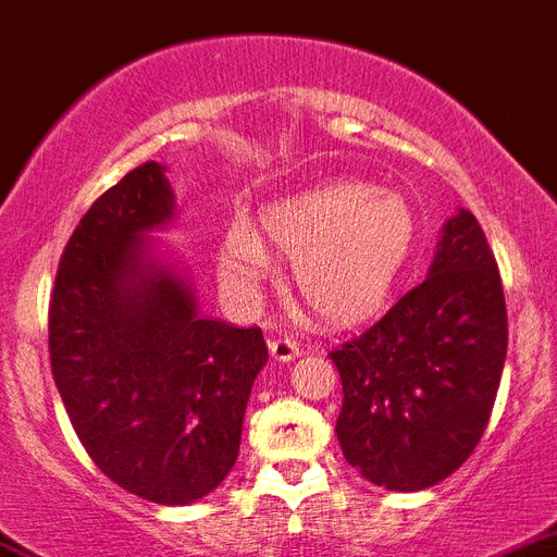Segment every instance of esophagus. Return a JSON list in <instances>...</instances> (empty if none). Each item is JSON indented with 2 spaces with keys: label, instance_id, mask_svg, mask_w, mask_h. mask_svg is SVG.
<instances>
[{
  "label": "esophagus",
  "instance_id": "esophagus-1",
  "mask_svg": "<svg viewBox=\"0 0 557 557\" xmlns=\"http://www.w3.org/2000/svg\"><path fill=\"white\" fill-rule=\"evenodd\" d=\"M269 351H272V360L277 362H290L299 357V346L290 337H272L269 341Z\"/></svg>",
  "mask_w": 557,
  "mask_h": 557
}]
</instances>
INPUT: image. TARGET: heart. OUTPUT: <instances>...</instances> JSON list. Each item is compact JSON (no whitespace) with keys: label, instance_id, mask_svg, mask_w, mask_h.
I'll use <instances>...</instances> for the list:
<instances>
[{"label":"heart","instance_id":"obj_1","mask_svg":"<svg viewBox=\"0 0 557 557\" xmlns=\"http://www.w3.org/2000/svg\"><path fill=\"white\" fill-rule=\"evenodd\" d=\"M261 231L236 220L222 242V280L255 296L272 272V249L294 258V290L319 319L351 324L376 313L412 252V208L396 191L332 181L277 200Z\"/></svg>","mask_w":557,"mask_h":557}]
</instances>
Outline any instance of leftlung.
Wrapping results in <instances>:
<instances>
[{
    "instance_id": "1",
    "label": "left lung",
    "mask_w": 557,
    "mask_h": 557,
    "mask_svg": "<svg viewBox=\"0 0 557 557\" xmlns=\"http://www.w3.org/2000/svg\"><path fill=\"white\" fill-rule=\"evenodd\" d=\"M508 346L500 272L475 216L443 225L429 277L330 351L343 384L337 443L393 492L459 470L486 431Z\"/></svg>"
}]
</instances>
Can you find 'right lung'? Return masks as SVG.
I'll use <instances>...</instances> for the list:
<instances>
[{"label":"right lung","mask_w":557,"mask_h":557,"mask_svg":"<svg viewBox=\"0 0 557 557\" xmlns=\"http://www.w3.org/2000/svg\"><path fill=\"white\" fill-rule=\"evenodd\" d=\"M175 216L164 168L145 161L90 206L49 302L54 384L98 470L143 500L186 506L236 465L258 326L202 319L189 277L156 255Z\"/></svg>","instance_id":"1"}]
</instances>
